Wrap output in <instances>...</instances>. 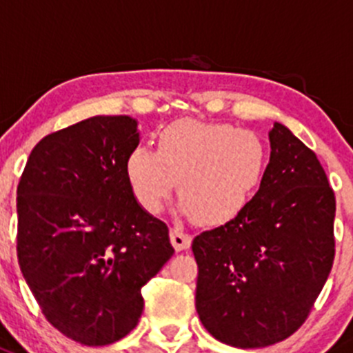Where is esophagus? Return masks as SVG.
I'll list each match as a JSON object with an SVG mask.
<instances>
[{"label": "esophagus", "mask_w": 353, "mask_h": 353, "mask_svg": "<svg viewBox=\"0 0 353 353\" xmlns=\"http://www.w3.org/2000/svg\"><path fill=\"white\" fill-rule=\"evenodd\" d=\"M170 243H172L177 252H183V250H188L191 246V236L181 231V229L174 228L170 229Z\"/></svg>", "instance_id": "34e87169"}]
</instances>
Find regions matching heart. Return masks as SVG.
<instances>
[{
  "label": "heart",
  "mask_w": 353,
  "mask_h": 353,
  "mask_svg": "<svg viewBox=\"0 0 353 353\" xmlns=\"http://www.w3.org/2000/svg\"><path fill=\"white\" fill-rule=\"evenodd\" d=\"M268 162V146L256 132L181 119L160 131L157 153L143 146L132 150L125 172L148 214L162 212L177 183L181 212L200 224L217 225L250 203Z\"/></svg>",
  "instance_id": "obj_1"
}]
</instances>
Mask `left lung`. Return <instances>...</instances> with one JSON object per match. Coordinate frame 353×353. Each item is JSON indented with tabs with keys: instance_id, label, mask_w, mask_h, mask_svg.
I'll use <instances>...</instances> for the list:
<instances>
[{
	"instance_id": "8db88e82",
	"label": "left lung",
	"mask_w": 353,
	"mask_h": 353,
	"mask_svg": "<svg viewBox=\"0 0 353 353\" xmlns=\"http://www.w3.org/2000/svg\"><path fill=\"white\" fill-rule=\"evenodd\" d=\"M269 141L271 159L255 196L191 245L201 324L238 348L269 347L292 336L305 323L334 260L336 201L323 165L279 122Z\"/></svg>"
}]
</instances>
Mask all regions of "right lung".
Listing matches in <instances>:
<instances>
[{
    "label": "right lung",
    "instance_id": "right-lung-1",
    "mask_svg": "<svg viewBox=\"0 0 353 353\" xmlns=\"http://www.w3.org/2000/svg\"><path fill=\"white\" fill-rule=\"evenodd\" d=\"M138 145L136 119H85L41 139L17 188L20 271L50 324L88 347L134 330L141 288L174 255L129 184Z\"/></svg>",
    "mask_w": 353,
    "mask_h": 353
}]
</instances>
